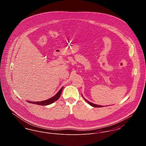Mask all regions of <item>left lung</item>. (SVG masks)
I'll return each mask as SVG.
<instances>
[{
  "label": "left lung",
  "instance_id": "1",
  "mask_svg": "<svg viewBox=\"0 0 146 146\" xmlns=\"http://www.w3.org/2000/svg\"><path fill=\"white\" fill-rule=\"evenodd\" d=\"M83 96V95H82ZM85 99V100L89 104L91 105V106H92V107H104L103 106H100V105H97V104H92V103H91L90 102H89V101H88V100H86L85 98H84Z\"/></svg>",
  "mask_w": 146,
  "mask_h": 146
}]
</instances>
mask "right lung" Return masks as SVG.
Instances as JSON below:
<instances>
[{"label": "right lung", "instance_id": "add662e5", "mask_svg": "<svg viewBox=\"0 0 146 146\" xmlns=\"http://www.w3.org/2000/svg\"><path fill=\"white\" fill-rule=\"evenodd\" d=\"M63 88V87H62L60 90L58 91V92L54 96L49 98L48 100H45L43 101H40V102H32V101H27L31 104H38V105H40V106H46V105L51 104L54 103V102H55L56 101H57L59 98V97L61 96Z\"/></svg>", "mask_w": 146, "mask_h": 146}]
</instances>
